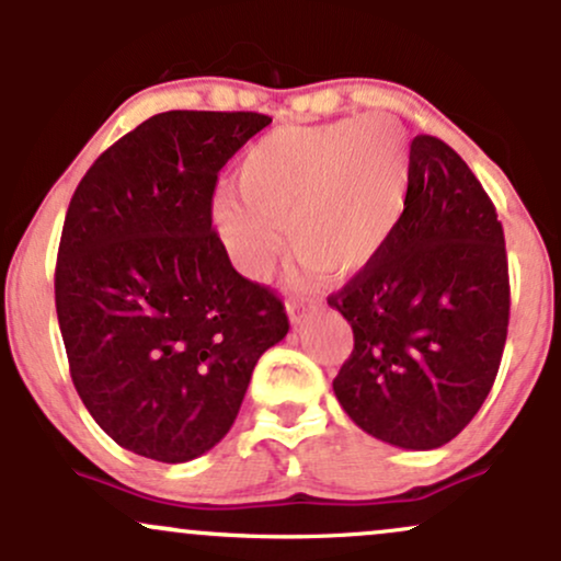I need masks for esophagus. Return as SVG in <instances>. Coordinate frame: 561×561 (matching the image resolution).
Returning a JSON list of instances; mask_svg holds the SVG:
<instances>
[{"mask_svg": "<svg viewBox=\"0 0 561 561\" xmlns=\"http://www.w3.org/2000/svg\"><path fill=\"white\" fill-rule=\"evenodd\" d=\"M313 311H317V302H308V300H289L287 302V313H289V321H293V324H300V321Z\"/></svg>", "mask_w": 561, "mask_h": 561, "instance_id": "obj_1", "label": "esophagus"}]
</instances>
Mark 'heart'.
Wrapping results in <instances>:
<instances>
[{
  "mask_svg": "<svg viewBox=\"0 0 561 561\" xmlns=\"http://www.w3.org/2000/svg\"><path fill=\"white\" fill-rule=\"evenodd\" d=\"M240 195L221 186L214 224L234 266L272 268L287 240L321 274L353 276L388 248L405 214L409 152L379 118L285 126L240 163Z\"/></svg>",
  "mask_w": 561,
  "mask_h": 561,
  "instance_id": "b5f03b06",
  "label": "heart"
}]
</instances>
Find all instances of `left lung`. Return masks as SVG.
<instances>
[{
	"mask_svg": "<svg viewBox=\"0 0 561 561\" xmlns=\"http://www.w3.org/2000/svg\"><path fill=\"white\" fill-rule=\"evenodd\" d=\"M327 302L353 330L332 388L364 433L430 450L472 422L504 356L508 263L495 205L446 141H411L401 227Z\"/></svg>",
	"mask_w": 561,
	"mask_h": 561,
	"instance_id": "8db88e82",
	"label": "left lung"
}]
</instances>
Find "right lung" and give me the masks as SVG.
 <instances>
[{
    "instance_id": "right-lung-1",
    "label": "right lung",
    "mask_w": 561,
    "mask_h": 561,
    "mask_svg": "<svg viewBox=\"0 0 561 561\" xmlns=\"http://www.w3.org/2000/svg\"><path fill=\"white\" fill-rule=\"evenodd\" d=\"M268 124L158 113L70 197L55 266L70 379L94 422L145 459L182 465L214 448L289 330L285 302L234 272L210 216L218 171Z\"/></svg>"
}]
</instances>
